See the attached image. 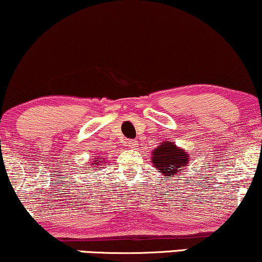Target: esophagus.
<instances>
[{
	"label": "esophagus",
	"mask_w": 262,
	"mask_h": 262,
	"mask_svg": "<svg viewBox=\"0 0 262 262\" xmlns=\"http://www.w3.org/2000/svg\"><path fill=\"white\" fill-rule=\"evenodd\" d=\"M127 145L129 146V148H137L138 141L137 140H128L127 141Z\"/></svg>",
	"instance_id": "esophagus-1"
}]
</instances>
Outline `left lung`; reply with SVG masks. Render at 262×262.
Returning a JSON list of instances; mask_svg holds the SVG:
<instances>
[{
    "label": "left lung",
    "mask_w": 262,
    "mask_h": 262,
    "mask_svg": "<svg viewBox=\"0 0 262 262\" xmlns=\"http://www.w3.org/2000/svg\"><path fill=\"white\" fill-rule=\"evenodd\" d=\"M189 155L186 150L176 145L172 140H164L151 152V164L164 179L179 175L180 171L188 166ZM170 180V179H169Z\"/></svg>",
    "instance_id": "1"
}]
</instances>
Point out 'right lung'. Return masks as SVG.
<instances>
[{
  "label": "right lung",
  "instance_id": "right-lung-1",
  "mask_svg": "<svg viewBox=\"0 0 262 262\" xmlns=\"http://www.w3.org/2000/svg\"><path fill=\"white\" fill-rule=\"evenodd\" d=\"M103 162H104V159L103 158H98V156H93V160L91 162L92 165V169L90 170H97L98 169V165H102L103 166ZM87 172H90V171H87Z\"/></svg>",
  "mask_w": 262,
  "mask_h": 262
}]
</instances>
